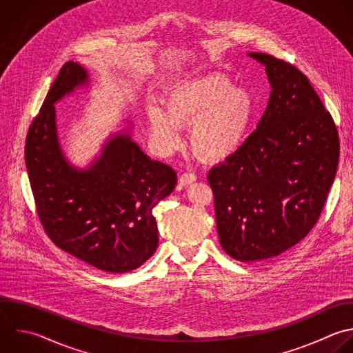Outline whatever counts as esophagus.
Instances as JSON below:
<instances>
[{"label":"esophagus","mask_w":353,"mask_h":353,"mask_svg":"<svg viewBox=\"0 0 353 353\" xmlns=\"http://www.w3.org/2000/svg\"><path fill=\"white\" fill-rule=\"evenodd\" d=\"M196 179H197V175H196V174H193V172H185V174H182V175L179 176V183L185 186V185L193 183Z\"/></svg>","instance_id":"esophagus-1"}]
</instances>
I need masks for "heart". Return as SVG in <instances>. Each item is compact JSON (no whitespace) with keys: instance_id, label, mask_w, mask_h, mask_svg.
<instances>
[{"instance_id":"1","label":"heart","mask_w":353,"mask_h":353,"mask_svg":"<svg viewBox=\"0 0 353 353\" xmlns=\"http://www.w3.org/2000/svg\"><path fill=\"white\" fill-rule=\"evenodd\" d=\"M255 114V99L222 74H205L176 83L167 95L165 109L152 105V137L163 153L181 148L182 125L192 124L190 145L208 160L233 154L245 141Z\"/></svg>"}]
</instances>
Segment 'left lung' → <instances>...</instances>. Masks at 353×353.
<instances>
[{"instance_id":"1","label":"left lung","mask_w":353,"mask_h":353,"mask_svg":"<svg viewBox=\"0 0 353 353\" xmlns=\"http://www.w3.org/2000/svg\"><path fill=\"white\" fill-rule=\"evenodd\" d=\"M272 87L256 130L208 172L222 248L237 261L269 259L314 226L334 182L339 139L331 114L292 65L250 52Z\"/></svg>"}]
</instances>
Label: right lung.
<instances>
[{"instance_id": "1", "label": "right lung", "mask_w": 353, "mask_h": 353, "mask_svg": "<svg viewBox=\"0 0 353 353\" xmlns=\"http://www.w3.org/2000/svg\"><path fill=\"white\" fill-rule=\"evenodd\" d=\"M88 84L80 63L63 65L29 128L26 168L50 239L103 272L125 273L154 254L159 230L152 211L172 193L176 172L145 154L130 130L110 135L87 168L70 164L61 148L55 103Z\"/></svg>"}]
</instances>
